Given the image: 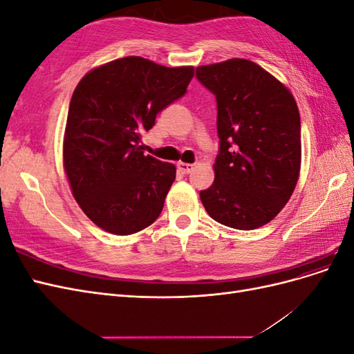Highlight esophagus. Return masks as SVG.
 I'll use <instances>...</instances> for the list:
<instances>
[{"instance_id":"esophagus-1","label":"esophagus","mask_w":354,"mask_h":354,"mask_svg":"<svg viewBox=\"0 0 354 354\" xmlns=\"http://www.w3.org/2000/svg\"><path fill=\"white\" fill-rule=\"evenodd\" d=\"M177 168L181 171V173L187 174V173H192V171H194L195 165H194V164H186V162H178V164H177Z\"/></svg>"}]
</instances>
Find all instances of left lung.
I'll use <instances>...</instances> for the list:
<instances>
[{"label":"left lung","instance_id":"1","mask_svg":"<svg viewBox=\"0 0 354 354\" xmlns=\"http://www.w3.org/2000/svg\"><path fill=\"white\" fill-rule=\"evenodd\" d=\"M196 77L216 94L220 138L216 178L201 201L224 226L259 229L282 211L299 177L297 102L285 84L246 59L198 66Z\"/></svg>","mask_w":354,"mask_h":354}]
</instances>
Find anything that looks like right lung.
I'll list each match as a JSON object with an SVG mask.
<instances>
[{
    "label": "right lung",
    "mask_w": 354,
    "mask_h": 354,
    "mask_svg": "<svg viewBox=\"0 0 354 354\" xmlns=\"http://www.w3.org/2000/svg\"><path fill=\"white\" fill-rule=\"evenodd\" d=\"M194 71L128 56L91 69L73 90L63 169L80 208L104 232L137 233L162 211L176 165L145 155L138 143L186 93Z\"/></svg>",
    "instance_id": "1"
}]
</instances>
